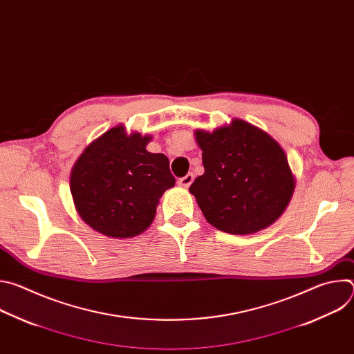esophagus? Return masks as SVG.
<instances>
[{"instance_id":"1","label":"esophagus","mask_w":354,"mask_h":354,"mask_svg":"<svg viewBox=\"0 0 354 354\" xmlns=\"http://www.w3.org/2000/svg\"><path fill=\"white\" fill-rule=\"evenodd\" d=\"M193 179H194L193 174H187L186 176H183V178H180V179L178 180V185H179V186H182V187H189V186L192 185Z\"/></svg>"}]
</instances>
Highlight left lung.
Listing matches in <instances>:
<instances>
[{"label": "left lung", "mask_w": 354, "mask_h": 354, "mask_svg": "<svg viewBox=\"0 0 354 354\" xmlns=\"http://www.w3.org/2000/svg\"><path fill=\"white\" fill-rule=\"evenodd\" d=\"M205 174L189 192L207 223L236 235L272 225L295 187L286 153L266 131L241 119L213 133L196 130Z\"/></svg>", "instance_id": "8db88e82"}]
</instances>
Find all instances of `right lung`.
<instances>
[{"label": "right lung", "instance_id": "add662e5", "mask_svg": "<svg viewBox=\"0 0 354 354\" xmlns=\"http://www.w3.org/2000/svg\"><path fill=\"white\" fill-rule=\"evenodd\" d=\"M151 136L116 126L92 141L71 171L80 217L111 238H131L153 223L160 197L175 186L169 160L145 149Z\"/></svg>", "mask_w": 354, "mask_h": 354}]
</instances>
